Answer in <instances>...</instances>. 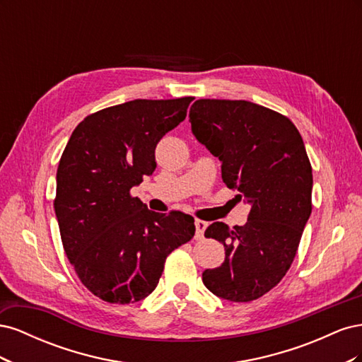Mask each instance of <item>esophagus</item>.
I'll use <instances>...</instances> for the list:
<instances>
[{
  "instance_id": "34e87169",
  "label": "esophagus",
  "mask_w": 362,
  "mask_h": 362,
  "mask_svg": "<svg viewBox=\"0 0 362 362\" xmlns=\"http://www.w3.org/2000/svg\"><path fill=\"white\" fill-rule=\"evenodd\" d=\"M194 226H196V235H194V238H196V240H202V238H204V233H205V229H206L208 223L204 222V221H199V218H196Z\"/></svg>"
}]
</instances>
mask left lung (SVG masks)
Segmentation results:
<instances>
[{"label":"left lung","instance_id":"1","mask_svg":"<svg viewBox=\"0 0 362 362\" xmlns=\"http://www.w3.org/2000/svg\"><path fill=\"white\" fill-rule=\"evenodd\" d=\"M192 131L222 161V180L250 204L247 222H223L205 237L225 246V262L202 273L205 287L231 302H250L276 287L298 252L313 204V169L291 120L249 101L198 100Z\"/></svg>","mask_w":362,"mask_h":362}]
</instances>
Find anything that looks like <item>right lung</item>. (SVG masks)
<instances>
[{
    "label": "right lung",
    "instance_id": "right-lung-1",
    "mask_svg": "<svg viewBox=\"0 0 362 362\" xmlns=\"http://www.w3.org/2000/svg\"><path fill=\"white\" fill-rule=\"evenodd\" d=\"M192 101L103 108L76 125L63 151L54 199L63 249L83 286L105 302L145 299L168 255L194 235L192 216L151 211L129 193L156 170L157 144L182 122Z\"/></svg>",
    "mask_w": 362,
    "mask_h": 362
}]
</instances>
